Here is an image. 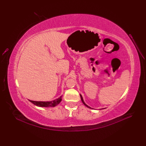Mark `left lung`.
<instances>
[{"label": "left lung", "mask_w": 146, "mask_h": 146, "mask_svg": "<svg viewBox=\"0 0 146 146\" xmlns=\"http://www.w3.org/2000/svg\"><path fill=\"white\" fill-rule=\"evenodd\" d=\"M80 97H81V101H82V102L83 103V104H84V105H85L86 106H87V108H90V109H92V108H90V106H88V105H86V104L85 103V102H84V100H83V99H82V96H81V94H80Z\"/></svg>", "instance_id": "1"}]
</instances>
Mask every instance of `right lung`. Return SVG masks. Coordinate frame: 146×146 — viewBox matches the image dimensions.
<instances>
[{"label": "right lung", "mask_w": 146, "mask_h": 146, "mask_svg": "<svg viewBox=\"0 0 146 146\" xmlns=\"http://www.w3.org/2000/svg\"><path fill=\"white\" fill-rule=\"evenodd\" d=\"M29 100L30 102L33 103L34 105H35L39 107H54L57 106L61 102L62 96H60L58 99H56L50 102H37V101H33L30 100Z\"/></svg>", "instance_id": "right-lung-1"}]
</instances>
